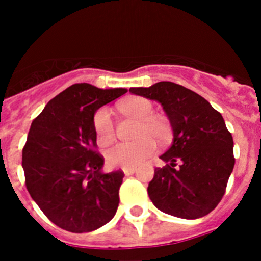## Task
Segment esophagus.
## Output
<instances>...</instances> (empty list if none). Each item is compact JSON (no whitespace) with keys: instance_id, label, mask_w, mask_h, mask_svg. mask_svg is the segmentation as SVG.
<instances>
[{"instance_id":"1","label":"esophagus","mask_w":261,"mask_h":261,"mask_svg":"<svg viewBox=\"0 0 261 261\" xmlns=\"http://www.w3.org/2000/svg\"><path fill=\"white\" fill-rule=\"evenodd\" d=\"M122 172L123 173H125V175H133L134 174V173H135V168H123V169H122Z\"/></svg>"}]
</instances>
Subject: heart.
Wrapping results in <instances>:
<instances>
[{
    "instance_id": "heart-1",
    "label": "heart",
    "mask_w": 261,
    "mask_h": 261,
    "mask_svg": "<svg viewBox=\"0 0 261 261\" xmlns=\"http://www.w3.org/2000/svg\"><path fill=\"white\" fill-rule=\"evenodd\" d=\"M120 110L126 115L140 120L134 143H118L106 150V160L110 167L130 168L140 164L151 156L156 150V139L165 144L172 138V127L164 117L155 116V107L151 101L144 97H133L121 102ZM93 128L101 145H107L115 139V123L112 111L109 107H101L93 116Z\"/></svg>"
}]
</instances>
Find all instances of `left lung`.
<instances>
[{"mask_svg": "<svg viewBox=\"0 0 261 261\" xmlns=\"http://www.w3.org/2000/svg\"><path fill=\"white\" fill-rule=\"evenodd\" d=\"M130 92L158 101L173 128V143L160 155L147 193L156 208L186 220L203 217L225 194L235 165L232 135L207 99L173 82H159ZM179 161V168H175Z\"/></svg>", "mask_w": 261, "mask_h": 261, "instance_id": "8db88e82", "label": "left lung"}]
</instances>
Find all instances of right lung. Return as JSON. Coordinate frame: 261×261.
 I'll return each instance as SVG.
<instances>
[{
  "instance_id": "add662e5",
  "label": "right lung",
  "mask_w": 261,
  "mask_h": 261,
  "mask_svg": "<svg viewBox=\"0 0 261 261\" xmlns=\"http://www.w3.org/2000/svg\"><path fill=\"white\" fill-rule=\"evenodd\" d=\"M127 92L77 83L48 102L22 149L25 183L44 215L63 230L91 232L117 211L123 173L102 172L93 116Z\"/></svg>"
}]
</instances>
